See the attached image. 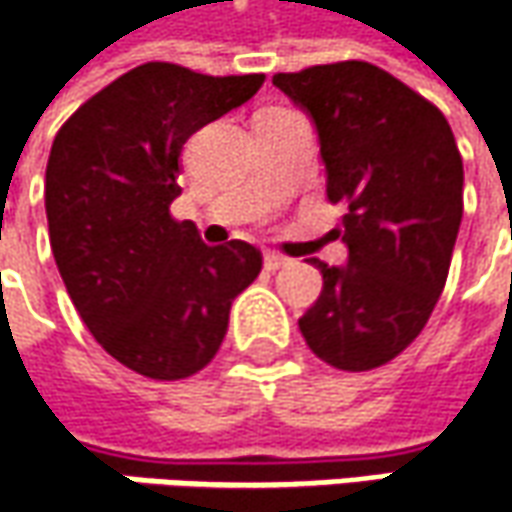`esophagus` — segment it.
<instances>
[{
    "mask_svg": "<svg viewBox=\"0 0 512 512\" xmlns=\"http://www.w3.org/2000/svg\"><path fill=\"white\" fill-rule=\"evenodd\" d=\"M286 263H289V257L278 255V252H266V255H263V266H266L269 272H278Z\"/></svg>",
    "mask_w": 512,
    "mask_h": 512,
    "instance_id": "obj_1",
    "label": "esophagus"
}]
</instances>
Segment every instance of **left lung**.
Segmentation results:
<instances>
[{"mask_svg": "<svg viewBox=\"0 0 512 512\" xmlns=\"http://www.w3.org/2000/svg\"><path fill=\"white\" fill-rule=\"evenodd\" d=\"M309 114L326 166V194L341 203L346 266L312 257L321 298L298 326L329 367H384L427 326L447 283L464 212V166L444 114L369 62L275 74Z\"/></svg>", "mask_w": 512, "mask_h": 512, "instance_id": "1", "label": "left lung"}]
</instances>
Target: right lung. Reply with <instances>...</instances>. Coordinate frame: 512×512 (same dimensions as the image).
<instances>
[{
    "label": "right lung",
    "instance_id": "1",
    "mask_svg": "<svg viewBox=\"0 0 512 512\" xmlns=\"http://www.w3.org/2000/svg\"><path fill=\"white\" fill-rule=\"evenodd\" d=\"M263 79L145 62L79 105L54 137L45 212L56 269L97 344L145 378L206 367L232 300L260 275L252 243L206 246L168 206L180 197L186 140L252 100Z\"/></svg>",
    "mask_w": 512,
    "mask_h": 512
}]
</instances>
